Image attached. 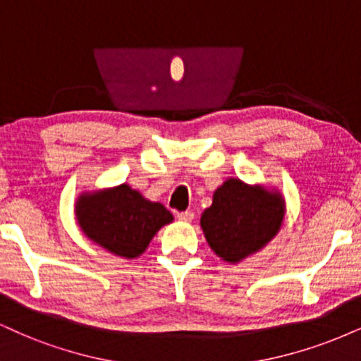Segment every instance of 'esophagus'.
Wrapping results in <instances>:
<instances>
[{
  "label": "esophagus",
  "mask_w": 361,
  "mask_h": 361,
  "mask_svg": "<svg viewBox=\"0 0 361 361\" xmlns=\"http://www.w3.org/2000/svg\"><path fill=\"white\" fill-rule=\"evenodd\" d=\"M177 217H179V221H182V222H190L194 219V212H190V211L177 212Z\"/></svg>",
  "instance_id": "1"
}]
</instances>
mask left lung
<instances>
[{
    "mask_svg": "<svg viewBox=\"0 0 361 361\" xmlns=\"http://www.w3.org/2000/svg\"><path fill=\"white\" fill-rule=\"evenodd\" d=\"M284 199L276 190L228 179L201 216L209 246L231 264L255 255L281 229Z\"/></svg>",
    "mask_w": 361,
    "mask_h": 361,
    "instance_id": "1",
    "label": "left lung"
}]
</instances>
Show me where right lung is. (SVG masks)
I'll return each instance as SVG.
<instances>
[{
  "instance_id": "obj_1",
  "label": "right lung",
  "mask_w": 361,
  "mask_h": 361,
  "mask_svg": "<svg viewBox=\"0 0 361 361\" xmlns=\"http://www.w3.org/2000/svg\"><path fill=\"white\" fill-rule=\"evenodd\" d=\"M80 229L88 239L126 259L139 257L173 216L128 184L82 194L75 204Z\"/></svg>"
}]
</instances>
